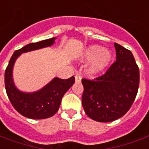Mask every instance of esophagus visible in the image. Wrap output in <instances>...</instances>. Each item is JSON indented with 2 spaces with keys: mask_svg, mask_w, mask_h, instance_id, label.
Listing matches in <instances>:
<instances>
[{
  "mask_svg": "<svg viewBox=\"0 0 149 149\" xmlns=\"http://www.w3.org/2000/svg\"><path fill=\"white\" fill-rule=\"evenodd\" d=\"M81 79H82V78H81V76H80L79 74H76V75H75V82H76V83H79V82H81Z\"/></svg>",
  "mask_w": 149,
  "mask_h": 149,
  "instance_id": "34e87169",
  "label": "esophagus"
}]
</instances>
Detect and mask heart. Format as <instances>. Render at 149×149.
<instances>
[{"mask_svg": "<svg viewBox=\"0 0 149 149\" xmlns=\"http://www.w3.org/2000/svg\"><path fill=\"white\" fill-rule=\"evenodd\" d=\"M83 57L86 60L92 59L90 64L89 72L96 74L109 64L112 55L108 49H103L100 46H91L86 49Z\"/></svg>", "mask_w": 149, "mask_h": 149, "instance_id": "b5f03b06", "label": "heart"}]
</instances>
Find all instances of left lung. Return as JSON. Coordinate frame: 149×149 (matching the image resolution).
Instances as JSON below:
<instances>
[{"label":"left lung","instance_id":"obj_1","mask_svg":"<svg viewBox=\"0 0 149 149\" xmlns=\"http://www.w3.org/2000/svg\"><path fill=\"white\" fill-rule=\"evenodd\" d=\"M116 61L104 74L83 79L82 104L86 114L98 122H111L127 113L137 95L140 71L132 53L114 44Z\"/></svg>","mask_w":149,"mask_h":149}]
</instances>
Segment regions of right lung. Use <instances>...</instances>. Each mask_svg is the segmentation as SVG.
Masks as SVG:
<instances>
[{
  "mask_svg": "<svg viewBox=\"0 0 149 149\" xmlns=\"http://www.w3.org/2000/svg\"><path fill=\"white\" fill-rule=\"evenodd\" d=\"M55 38L43 40L38 42L29 43L16 50L9 60L5 72L6 93L13 107L23 116L33 120H42L53 116L58 111L64 94L74 83V77L67 79L54 78L43 88L33 93L20 91L13 83V68L16 59L22 53L52 46Z\"/></svg>",
  "mask_w": 149,
  "mask_h": 149,
  "instance_id": "obj_1",
  "label": "right lung"
}]
</instances>
